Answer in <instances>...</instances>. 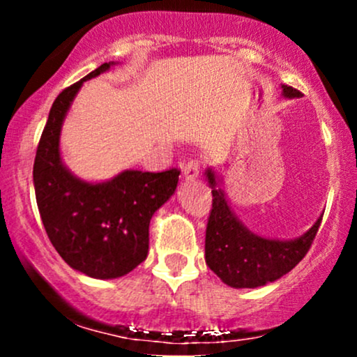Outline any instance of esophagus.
<instances>
[{
  "instance_id": "obj_1",
  "label": "esophagus",
  "mask_w": 357,
  "mask_h": 357,
  "mask_svg": "<svg viewBox=\"0 0 357 357\" xmlns=\"http://www.w3.org/2000/svg\"><path fill=\"white\" fill-rule=\"evenodd\" d=\"M198 176H199V161L191 159V161H188L186 165L183 166V178L186 179V181H192V179H196Z\"/></svg>"
}]
</instances>
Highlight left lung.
<instances>
[{
  "mask_svg": "<svg viewBox=\"0 0 357 357\" xmlns=\"http://www.w3.org/2000/svg\"><path fill=\"white\" fill-rule=\"evenodd\" d=\"M284 97L296 99L298 90L282 85ZM211 186L213 208L208 218L204 258L206 265L221 280L233 289H255L289 273L305 253L317 235L322 215L309 231L294 240H272L250 231L236 218L227 202L225 191L220 188L215 171L206 169Z\"/></svg>",
  "mask_w": 357,
  "mask_h": 357,
  "instance_id": "8db88e82",
  "label": "left lung"
}]
</instances>
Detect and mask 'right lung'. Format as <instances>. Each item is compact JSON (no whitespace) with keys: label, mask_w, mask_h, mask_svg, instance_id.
<instances>
[{"label":"right lung","mask_w":357,"mask_h":357,"mask_svg":"<svg viewBox=\"0 0 357 357\" xmlns=\"http://www.w3.org/2000/svg\"><path fill=\"white\" fill-rule=\"evenodd\" d=\"M102 63L53 102L33 165L36 204L48 238L73 270L92 278H117L146 260L151 218L178 186L179 173L126 169L109 181L77 178L60 155L65 116L85 80L107 72Z\"/></svg>","instance_id":"right-lung-1"}]
</instances>
